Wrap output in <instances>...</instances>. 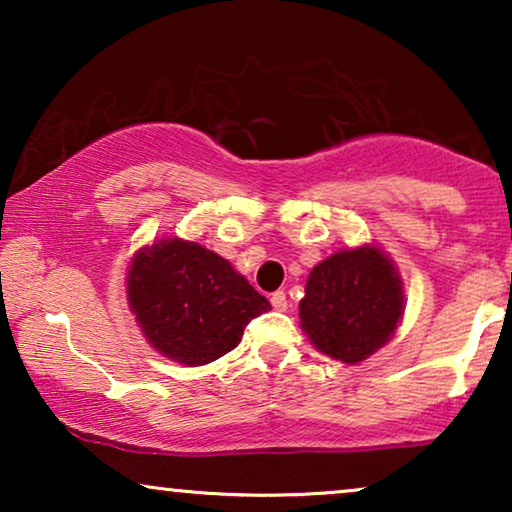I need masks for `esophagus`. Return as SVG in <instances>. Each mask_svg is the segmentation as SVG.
<instances>
[{
    "instance_id": "34e87169",
    "label": "esophagus",
    "mask_w": 512,
    "mask_h": 512,
    "mask_svg": "<svg viewBox=\"0 0 512 512\" xmlns=\"http://www.w3.org/2000/svg\"><path fill=\"white\" fill-rule=\"evenodd\" d=\"M270 303H272V307H275V310L284 312L286 310V293L284 291H275V293H272Z\"/></svg>"
}]
</instances>
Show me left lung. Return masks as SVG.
<instances>
[{"mask_svg": "<svg viewBox=\"0 0 512 512\" xmlns=\"http://www.w3.org/2000/svg\"><path fill=\"white\" fill-rule=\"evenodd\" d=\"M403 314V286L375 247L345 249L310 272L300 324L314 347L345 363L380 349Z\"/></svg>", "mask_w": 512, "mask_h": 512, "instance_id": "left-lung-1", "label": "left lung"}]
</instances>
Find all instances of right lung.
I'll list each match as a JSON object with an SVG mask.
<instances>
[{"mask_svg": "<svg viewBox=\"0 0 512 512\" xmlns=\"http://www.w3.org/2000/svg\"><path fill=\"white\" fill-rule=\"evenodd\" d=\"M128 300L151 345L186 366H205L235 349L244 326L270 310L226 258L184 240L139 251L128 272Z\"/></svg>", "mask_w": 512, "mask_h": 512, "instance_id": "1", "label": "right lung"}]
</instances>
